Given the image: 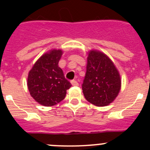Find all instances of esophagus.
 Here are the masks:
<instances>
[{
    "instance_id": "esophagus-1",
    "label": "esophagus",
    "mask_w": 150,
    "mask_h": 150,
    "mask_svg": "<svg viewBox=\"0 0 150 150\" xmlns=\"http://www.w3.org/2000/svg\"><path fill=\"white\" fill-rule=\"evenodd\" d=\"M71 84H72V86H78V83L76 81H75V80L71 81Z\"/></svg>"
}]
</instances>
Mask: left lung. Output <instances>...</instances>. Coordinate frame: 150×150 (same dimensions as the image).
Segmentation results:
<instances>
[{
	"label": "left lung",
	"instance_id": "8db88e82",
	"mask_svg": "<svg viewBox=\"0 0 150 150\" xmlns=\"http://www.w3.org/2000/svg\"><path fill=\"white\" fill-rule=\"evenodd\" d=\"M120 88V74L112 60L99 51H89L82 85L86 100L97 107L107 106L115 99Z\"/></svg>",
	"mask_w": 150,
	"mask_h": 150
}]
</instances>
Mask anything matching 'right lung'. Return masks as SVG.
Masks as SVG:
<instances>
[{
	"mask_svg": "<svg viewBox=\"0 0 150 150\" xmlns=\"http://www.w3.org/2000/svg\"><path fill=\"white\" fill-rule=\"evenodd\" d=\"M60 49H53L42 55L30 69L28 87L32 97L40 104L51 107L64 99L71 87L59 67L62 55Z\"/></svg>",
	"mask_w": 150,
	"mask_h": 150,
	"instance_id": "add662e5",
	"label": "right lung"
}]
</instances>
